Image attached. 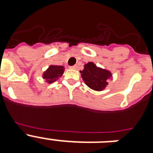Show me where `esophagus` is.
Wrapping results in <instances>:
<instances>
[{"instance_id": "1", "label": "esophagus", "mask_w": 153, "mask_h": 153, "mask_svg": "<svg viewBox=\"0 0 153 153\" xmlns=\"http://www.w3.org/2000/svg\"><path fill=\"white\" fill-rule=\"evenodd\" d=\"M70 68L73 69V70H76V69L77 68V66H73V67H71Z\"/></svg>"}]
</instances>
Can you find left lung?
<instances>
[{
  "instance_id": "obj_1",
  "label": "left lung",
  "mask_w": 153,
  "mask_h": 153,
  "mask_svg": "<svg viewBox=\"0 0 153 153\" xmlns=\"http://www.w3.org/2000/svg\"><path fill=\"white\" fill-rule=\"evenodd\" d=\"M79 72L85 84L96 91H102L106 89L108 80L113 77V74L109 70L97 67L93 62L86 63L84 69Z\"/></svg>"
}]
</instances>
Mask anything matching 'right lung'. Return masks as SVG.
<instances>
[{"instance_id":"right-lung-1","label":"right lung","mask_w":153,"mask_h":153,"mask_svg":"<svg viewBox=\"0 0 153 153\" xmlns=\"http://www.w3.org/2000/svg\"><path fill=\"white\" fill-rule=\"evenodd\" d=\"M64 67L63 66H57V65H51L47 70L43 73L42 77L45 79L47 83H52L59 78L61 77L64 73Z\"/></svg>"}]
</instances>
